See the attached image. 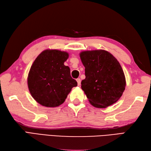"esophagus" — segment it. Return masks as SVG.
Masks as SVG:
<instances>
[{"instance_id":"obj_1","label":"esophagus","mask_w":151,"mask_h":151,"mask_svg":"<svg viewBox=\"0 0 151 151\" xmlns=\"http://www.w3.org/2000/svg\"><path fill=\"white\" fill-rule=\"evenodd\" d=\"M76 81H77V83H78V86H80V84H81V80H80V78H77Z\"/></svg>"}]
</instances>
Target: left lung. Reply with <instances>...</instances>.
<instances>
[{"mask_svg":"<svg viewBox=\"0 0 151 151\" xmlns=\"http://www.w3.org/2000/svg\"><path fill=\"white\" fill-rule=\"evenodd\" d=\"M80 57L86 75L81 87L90 104L106 108L116 102L126 86L124 71L116 58L102 50L82 51Z\"/></svg>","mask_w":151,"mask_h":151,"instance_id":"8db88e82","label":"left lung"}]
</instances>
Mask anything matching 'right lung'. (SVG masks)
Listing matches in <instances>:
<instances>
[{"instance_id":"add662e5","label":"right lung","mask_w":151,"mask_h":151,"mask_svg":"<svg viewBox=\"0 0 151 151\" xmlns=\"http://www.w3.org/2000/svg\"><path fill=\"white\" fill-rule=\"evenodd\" d=\"M67 52L46 50L35 60L27 77L31 96L45 107H55L64 102L77 82L72 78L70 69L64 65Z\"/></svg>"}]
</instances>
